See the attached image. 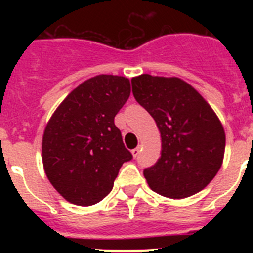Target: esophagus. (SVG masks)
<instances>
[{
  "label": "esophagus",
  "mask_w": 253,
  "mask_h": 253,
  "mask_svg": "<svg viewBox=\"0 0 253 253\" xmlns=\"http://www.w3.org/2000/svg\"><path fill=\"white\" fill-rule=\"evenodd\" d=\"M139 152H140V147H139V146H138L137 148L131 149V154H133V157H134V158L138 157V154H139Z\"/></svg>",
  "instance_id": "34e87169"
}]
</instances>
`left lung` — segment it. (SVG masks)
Instances as JSON below:
<instances>
[{
	"label": "left lung",
	"mask_w": 253,
	"mask_h": 253,
	"mask_svg": "<svg viewBox=\"0 0 253 253\" xmlns=\"http://www.w3.org/2000/svg\"><path fill=\"white\" fill-rule=\"evenodd\" d=\"M134 99L151 114L162 138L161 157L143 175L154 193L184 199L202 191L222 166L225 134L203 96L180 78H131Z\"/></svg>",
	"instance_id": "8db88e82"
}]
</instances>
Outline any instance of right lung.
<instances>
[{
    "label": "right lung",
    "mask_w": 253,
    "mask_h": 253,
    "mask_svg": "<svg viewBox=\"0 0 253 253\" xmlns=\"http://www.w3.org/2000/svg\"><path fill=\"white\" fill-rule=\"evenodd\" d=\"M129 95L128 78L96 76L69 93L46 124L44 169L69 203L88 207L101 202L123 163L133 158L114 123Z\"/></svg>",
    "instance_id": "add662e5"
}]
</instances>
